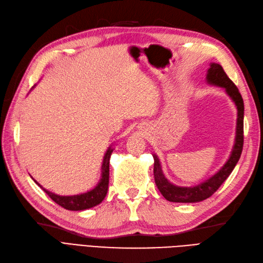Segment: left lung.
I'll return each instance as SVG.
<instances>
[{"label":"left lung","instance_id":"left-lung-1","mask_svg":"<svg viewBox=\"0 0 263 263\" xmlns=\"http://www.w3.org/2000/svg\"><path fill=\"white\" fill-rule=\"evenodd\" d=\"M206 80L209 83L214 84V85L224 87L226 92L231 96V98L235 101L238 110V118H237V131H236V141L235 146L232 152V155L227 163L222 167L221 171L216 173L213 177H211L205 182L196 185L191 188H182L177 187L169 182L165 176L163 175L162 168H160L159 160L157 156L154 155V178L155 183L158 190L163 194L164 198L171 202H181V203H192L199 202L210 198L222 183L227 179L235 168L236 164L238 163L240 158L242 146H243V100L240 92L237 86L233 83V81L228 78L225 73L222 65L212 63Z\"/></svg>","mask_w":263,"mask_h":263}]
</instances>
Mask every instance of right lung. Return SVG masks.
Instances as JSON below:
<instances>
[{
	"label": "right lung",
	"mask_w": 263,
	"mask_h": 263,
	"mask_svg": "<svg viewBox=\"0 0 263 263\" xmlns=\"http://www.w3.org/2000/svg\"><path fill=\"white\" fill-rule=\"evenodd\" d=\"M114 152L112 148H108L104 157V164H103V175H101V180L96 185V187L83 194H79V196H71V197H61L50 192L46 189H44L41 185L35 180V182L39 185V187L44 190L48 196L51 198L57 204L64 208L65 210L70 211H82L86 210L89 208H92L95 205H98L99 203L103 201L106 197L108 191V184H109V159L111 156V153Z\"/></svg>",
	"instance_id": "right-lung-1"
}]
</instances>
